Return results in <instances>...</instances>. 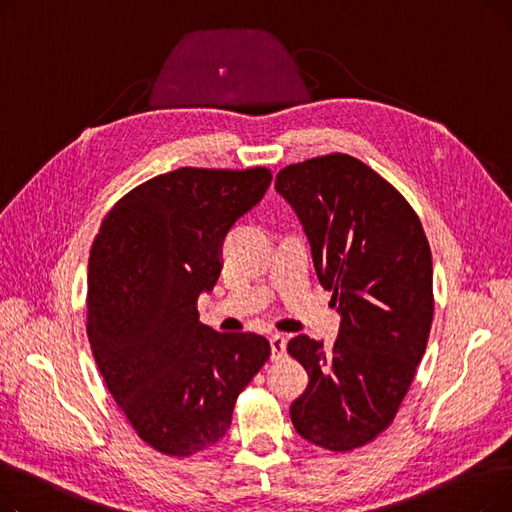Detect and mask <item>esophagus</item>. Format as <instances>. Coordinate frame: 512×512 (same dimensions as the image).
<instances>
[{"mask_svg":"<svg viewBox=\"0 0 512 512\" xmlns=\"http://www.w3.org/2000/svg\"><path fill=\"white\" fill-rule=\"evenodd\" d=\"M272 344V359H282L286 355V338L282 334H274L270 338Z\"/></svg>","mask_w":512,"mask_h":512,"instance_id":"obj_1","label":"esophagus"}]
</instances>
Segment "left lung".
Listing matches in <instances>:
<instances>
[{
    "label": "left lung",
    "mask_w": 512,
    "mask_h": 512,
    "mask_svg": "<svg viewBox=\"0 0 512 512\" xmlns=\"http://www.w3.org/2000/svg\"><path fill=\"white\" fill-rule=\"evenodd\" d=\"M276 191L301 220L340 313L330 353L307 334L288 342L309 373L290 419L307 442L346 452L384 432L415 378L434 319L432 251L407 199L357 157L286 166Z\"/></svg>",
    "instance_id": "1"
}]
</instances>
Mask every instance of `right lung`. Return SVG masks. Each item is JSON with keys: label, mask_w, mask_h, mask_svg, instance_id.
I'll use <instances>...</instances> for the list:
<instances>
[{"label": "right lung", "mask_w": 512, "mask_h": 512, "mask_svg": "<svg viewBox=\"0 0 512 512\" xmlns=\"http://www.w3.org/2000/svg\"><path fill=\"white\" fill-rule=\"evenodd\" d=\"M272 182L267 168H180L105 215L89 259L87 336L105 386L155 450L191 456L226 436L238 394L270 359L251 332L220 334L197 301L222 272V242Z\"/></svg>", "instance_id": "add662e5"}]
</instances>
